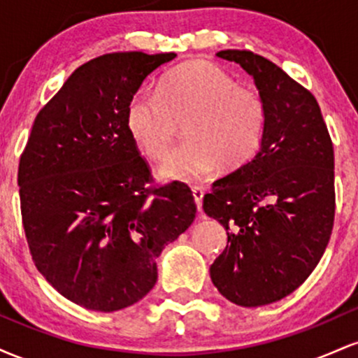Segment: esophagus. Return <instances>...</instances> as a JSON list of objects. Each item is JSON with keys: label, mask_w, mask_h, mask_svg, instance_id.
Here are the masks:
<instances>
[{"label": "esophagus", "mask_w": 358, "mask_h": 358, "mask_svg": "<svg viewBox=\"0 0 358 358\" xmlns=\"http://www.w3.org/2000/svg\"><path fill=\"white\" fill-rule=\"evenodd\" d=\"M192 193H193V199H195L196 208L199 212H202V200H203V188L202 187H192Z\"/></svg>", "instance_id": "esophagus-1"}]
</instances>
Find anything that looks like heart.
I'll use <instances>...</instances> for the list:
<instances>
[{
    "label": "heart",
    "mask_w": 358,
    "mask_h": 358,
    "mask_svg": "<svg viewBox=\"0 0 358 358\" xmlns=\"http://www.w3.org/2000/svg\"><path fill=\"white\" fill-rule=\"evenodd\" d=\"M183 122L188 139L171 151L162 175L195 182L219 165L232 171L261 146L268 106L256 89L239 85L215 64L193 60L168 72L158 96L139 92L126 109L131 138L151 159H163Z\"/></svg>",
    "instance_id": "b5f03b06"
}]
</instances>
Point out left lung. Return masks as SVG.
<instances>
[{
  "mask_svg": "<svg viewBox=\"0 0 358 358\" xmlns=\"http://www.w3.org/2000/svg\"><path fill=\"white\" fill-rule=\"evenodd\" d=\"M217 57L252 76L268 124L257 153L203 196L205 213L227 231L210 278L229 301L262 306L301 286L327 249L335 220L334 143L313 94L281 67L249 50Z\"/></svg>",
  "mask_w": 358,
  "mask_h": 358,
  "instance_id": "1",
  "label": "left lung"
}]
</instances>
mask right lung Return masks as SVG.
Here are the masks:
<instances>
[{"label": "right lung", "instance_id": "add662e5", "mask_svg": "<svg viewBox=\"0 0 358 358\" xmlns=\"http://www.w3.org/2000/svg\"><path fill=\"white\" fill-rule=\"evenodd\" d=\"M176 53H106L36 114L20 156L22 220L36 269L76 305L117 311L145 298L156 257L192 225L185 183L155 185L126 109Z\"/></svg>", "mask_w": 358, "mask_h": 358}]
</instances>
